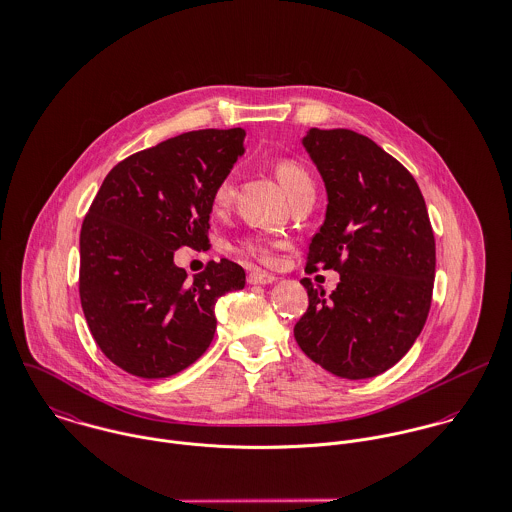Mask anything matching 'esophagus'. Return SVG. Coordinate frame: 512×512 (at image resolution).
I'll use <instances>...</instances> for the list:
<instances>
[{"instance_id":"34e87169","label":"esophagus","mask_w":512,"mask_h":512,"mask_svg":"<svg viewBox=\"0 0 512 512\" xmlns=\"http://www.w3.org/2000/svg\"><path fill=\"white\" fill-rule=\"evenodd\" d=\"M276 282V276L268 274V272H252L248 276V284L252 286H266V284H274Z\"/></svg>"}]
</instances>
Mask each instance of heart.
Returning <instances> with one entry per match:
<instances>
[{"label":"heart","instance_id":"1","mask_svg":"<svg viewBox=\"0 0 512 512\" xmlns=\"http://www.w3.org/2000/svg\"><path fill=\"white\" fill-rule=\"evenodd\" d=\"M274 173L280 181V185L284 187V191L288 193L290 201L293 197H297L299 193H305V191H313V179L311 175L307 173V169L295 161V159H280L276 165H274ZM232 199V181L228 177H224L217 185L215 189V195H213V201H215V207L217 209H224L228 207ZM242 250L254 258H260V260H270V248L264 240L256 238V240H246L242 244Z\"/></svg>","mask_w":512,"mask_h":512}]
</instances>
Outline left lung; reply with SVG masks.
<instances>
[{"label": "left lung", "mask_w": 512, "mask_h": 512, "mask_svg": "<svg viewBox=\"0 0 512 512\" xmlns=\"http://www.w3.org/2000/svg\"><path fill=\"white\" fill-rule=\"evenodd\" d=\"M303 147L327 189L307 272L337 270L331 295L309 278L307 311L293 327L299 349L335 376L361 380L396 365L430 313L436 240L412 173L353 130L311 128Z\"/></svg>", "instance_id": "1"}]
</instances>
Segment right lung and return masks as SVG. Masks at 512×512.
<instances>
[{
	"label": "right lung",
	"mask_w": 512,
	"mask_h": 512,
	"mask_svg": "<svg viewBox=\"0 0 512 512\" xmlns=\"http://www.w3.org/2000/svg\"><path fill=\"white\" fill-rule=\"evenodd\" d=\"M242 128L197 130L120 161L80 230V303L100 351L140 378L193 365L217 331L220 295L242 290L222 258L187 280L175 250L207 248L213 195L244 153Z\"/></svg>",
	"instance_id": "1"
}]
</instances>
